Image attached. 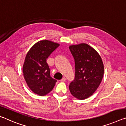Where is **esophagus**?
Segmentation results:
<instances>
[{"mask_svg": "<svg viewBox=\"0 0 126 126\" xmlns=\"http://www.w3.org/2000/svg\"><path fill=\"white\" fill-rule=\"evenodd\" d=\"M65 80H66V78H65V77H63V78L61 79L62 82H65Z\"/></svg>", "mask_w": 126, "mask_h": 126, "instance_id": "34e87169", "label": "esophagus"}]
</instances>
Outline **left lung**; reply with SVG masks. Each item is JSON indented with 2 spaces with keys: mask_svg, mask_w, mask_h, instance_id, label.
I'll return each instance as SVG.
<instances>
[{
  "mask_svg": "<svg viewBox=\"0 0 126 126\" xmlns=\"http://www.w3.org/2000/svg\"><path fill=\"white\" fill-rule=\"evenodd\" d=\"M75 64V78L69 84L74 97L84 99L90 97L101 83L104 73L101 57L89 45L82 43L69 47Z\"/></svg>",
  "mask_w": 126,
  "mask_h": 126,
  "instance_id": "8db88e82",
  "label": "left lung"
}]
</instances>
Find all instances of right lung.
I'll use <instances>...</instances> for the list:
<instances>
[{"label": "right lung", "mask_w": 126, "mask_h": 126, "mask_svg": "<svg viewBox=\"0 0 126 126\" xmlns=\"http://www.w3.org/2000/svg\"><path fill=\"white\" fill-rule=\"evenodd\" d=\"M59 46L49 40H41L35 44L25 57L23 72L29 88L39 95L52 90L57 80L50 76L47 59Z\"/></svg>", "instance_id": "right-lung-1"}]
</instances>
